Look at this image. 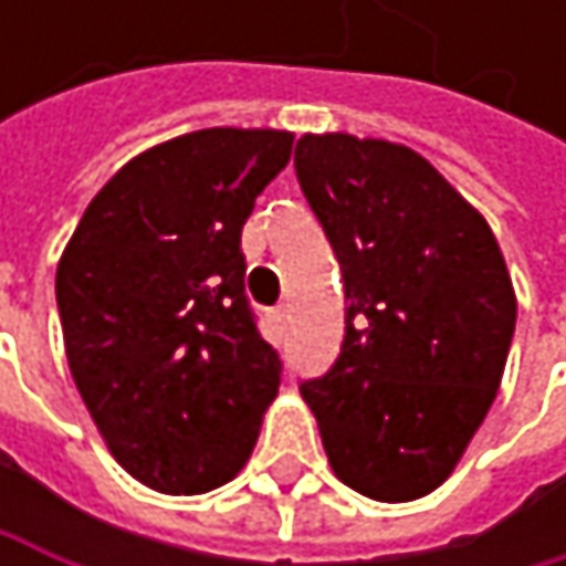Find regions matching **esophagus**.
<instances>
[{"instance_id": "esophagus-1", "label": "esophagus", "mask_w": 566, "mask_h": 566, "mask_svg": "<svg viewBox=\"0 0 566 566\" xmlns=\"http://www.w3.org/2000/svg\"><path fill=\"white\" fill-rule=\"evenodd\" d=\"M287 321H291V314H287V307H279V311H275V331H279V334H284V331H287Z\"/></svg>"}]
</instances>
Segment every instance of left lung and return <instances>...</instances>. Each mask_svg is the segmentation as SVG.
Listing matches in <instances>:
<instances>
[{
    "mask_svg": "<svg viewBox=\"0 0 566 566\" xmlns=\"http://www.w3.org/2000/svg\"><path fill=\"white\" fill-rule=\"evenodd\" d=\"M294 170L344 275V344L304 380L334 475L377 502L439 489L495 402L514 287L489 222L409 147L304 134Z\"/></svg>",
    "mask_w": 566,
    "mask_h": 566,
    "instance_id": "left-lung-1",
    "label": "left lung"
}]
</instances>
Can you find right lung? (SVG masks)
Segmentation results:
<instances>
[{"label": "right lung", "instance_id": "right-lung-1", "mask_svg": "<svg viewBox=\"0 0 566 566\" xmlns=\"http://www.w3.org/2000/svg\"><path fill=\"white\" fill-rule=\"evenodd\" d=\"M294 134L209 127L117 170L55 275L64 354L114 459L167 495L239 475L282 384L245 297L242 226Z\"/></svg>", "mask_w": 566, "mask_h": 566}]
</instances>
